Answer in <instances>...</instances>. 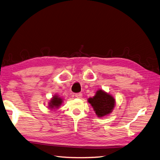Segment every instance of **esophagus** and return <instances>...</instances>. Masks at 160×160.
<instances>
[{"instance_id": "1", "label": "esophagus", "mask_w": 160, "mask_h": 160, "mask_svg": "<svg viewBox=\"0 0 160 160\" xmlns=\"http://www.w3.org/2000/svg\"><path fill=\"white\" fill-rule=\"evenodd\" d=\"M75 97L77 98H81L82 97V94L81 93H77L75 94Z\"/></svg>"}]
</instances>
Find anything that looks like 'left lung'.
<instances>
[{"instance_id": "1", "label": "left lung", "mask_w": 160, "mask_h": 160, "mask_svg": "<svg viewBox=\"0 0 160 160\" xmlns=\"http://www.w3.org/2000/svg\"><path fill=\"white\" fill-rule=\"evenodd\" d=\"M88 101L99 118L111 113L116 105V100L113 96L101 89L96 92L93 97L88 98Z\"/></svg>"}]
</instances>
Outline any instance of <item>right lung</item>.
I'll return each instance as SVG.
<instances>
[{
  "label": "right lung",
  "instance_id": "right-lung-1",
  "mask_svg": "<svg viewBox=\"0 0 160 160\" xmlns=\"http://www.w3.org/2000/svg\"><path fill=\"white\" fill-rule=\"evenodd\" d=\"M63 102V98L59 97L58 94H55L51 98L50 101L48 102V108L50 109H58L62 105Z\"/></svg>",
  "mask_w": 160,
  "mask_h": 160
}]
</instances>
